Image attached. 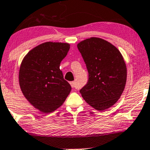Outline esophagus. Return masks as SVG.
I'll use <instances>...</instances> for the list:
<instances>
[{
  "label": "esophagus",
  "instance_id": "1",
  "mask_svg": "<svg viewBox=\"0 0 150 150\" xmlns=\"http://www.w3.org/2000/svg\"><path fill=\"white\" fill-rule=\"evenodd\" d=\"M70 85H71V87H73V88H74V87H75V85H76V83H75V81H73V82H70Z\"/></svg>",
  "mask_w": 150,
  "mask_h": 150
}]
</instances>
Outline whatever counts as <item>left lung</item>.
Masks as SVG:
<instances>
[{
	"label": "left lung",
	"mask_w": 150,
	"mask_h": 150,
	"mask_svg": "<svg viewBox=\"0 0 150 150\" xmlns=\"http://www.w3.org/2000/svg\"><path fill=\"white\" fill-rule=\"evenodd\" d=\"M77 48L89 73L80 94L93 108L104 111L116 104L124 90L127 68L123 56L116 46L101 38L82 41Z\"/></svg>",
	"instance_id": "obj_1"
}]
</instances>
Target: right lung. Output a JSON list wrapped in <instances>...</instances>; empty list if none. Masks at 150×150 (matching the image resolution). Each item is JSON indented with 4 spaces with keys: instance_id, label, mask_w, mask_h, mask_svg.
<instances>
[{
    "instance_id": "right-lung-1",
    "label": "right lung",
    "mask_w": 150,
    "mask_h": 150,
    "mask_svg": "<svg viewBox=\"0 0 150 150\" xmlns=\"http://www.w3.org/2000/svg\"><path fill=\"white\" fill-rule=\"evenodd\" d=\"M70 44L45 42L30 51L22 60L19 83L24 96L34 108L48 113L59 108L71 91L60 70Z\"/></svg>"
}]
</instances>
